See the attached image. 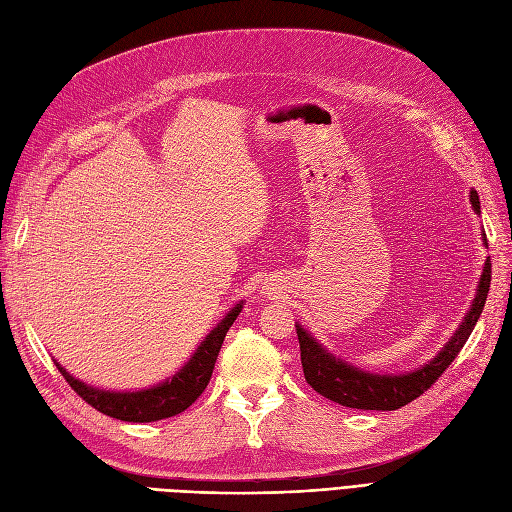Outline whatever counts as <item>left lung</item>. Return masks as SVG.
I'll return each mask as SVG.
<instances>
[{
  "label": "left lung",
  "instance_id": "1",
  "mask_svg": "<svg viewBox=\"0 0 512 512\" xmlns=\"http://www.w3.org/2000/svg\"><path fill=\"white\" fill-rule=\"evenodd\" d=\"M470 201L474 209L481 211L477 190H470ZM489 284H491V260L487 258L481 281H479L477 296H474L472 307L464 317L462 326L455 330L451 341L430 364L421 366L419 370H415V373H407V375L390 377V375L364 373V370L354 368L351 364L328 354L320 343L313 341V337L307 330L296 326L298 343H301L303 373L307 383L317 394H322L324 398L349 409L396 411L404 407V404H409L411 400L419 398L426 390H430V387L436 383V379L445 373L449 364L457 358V354H460L474 326L479 322L481 311L487 301Z\"/></svg>",
  "mask_w": 512,
  "mask_h": 512
}]
</instances>
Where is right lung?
<instances>
[{
    "instance_id": "right-lung-1",
    "label": "right lung",
    "mask_w": 512,
    "mask_h": 512,
    "mask_svg": "<svg viewBox=\"0 0 512 512\" xmlns=\"http://www.w3.org/2000/svg\"><path fill=\"white\" fill-rule=\"evenodd\" d=\"M241 303L233 307L224 320L207 334V339L195 351V356L169 381L150 387L142 392H103L97 387L84 385L82 381L74 379L67 370L57 364L65 381L72 385V390L86 402L91 404L103 415L116 417L120 421H135V424H144V421H158L167 419L186 411L192 402H195L203 392L214 373V364L218 360L222 341L226 337L228 328L233 326L237 315L241 313Z\"/></svg>"
}]
</instances>
